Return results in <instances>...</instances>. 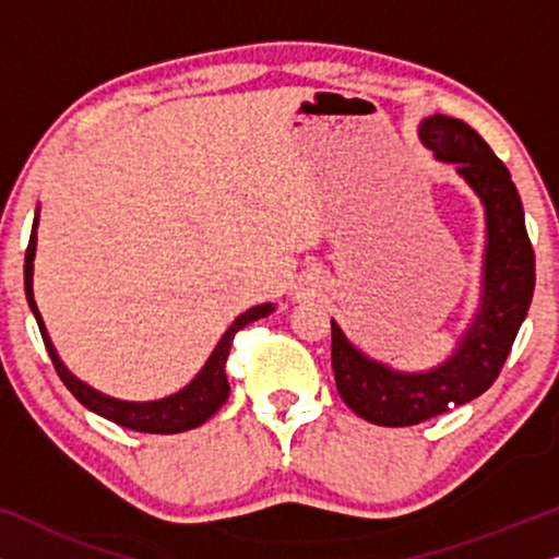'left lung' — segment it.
Masks as SVG:
<instances>
[{
  "mask_svg": "<svg viewBox=\"0 0 559 559\" xmlns=\"http://www.w3.org/2000/svg\"><path fill=\"white\" fill-rule=\"evenodd\" d=\"M419 140L440 163H453L486 211L480 300L453 354L430 371H396L373 361L331 320V361L341 400L381 427H409L476 400L499 377L534 293V249L522 198L507 165L465 121L427 117Z\"/></svg>",
  "mask_w": 559,
  "mask_h": 559,
  "instance_id": "1",
  "label": "left lung"
}]
</instances>
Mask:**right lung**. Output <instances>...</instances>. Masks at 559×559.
Here are the masks:
<instances>
[{"label":"right lung","mask_w":559,"mask_h":559,"mask_svg":"<svg viewBox=\"0 0 559 559\" xmlns=\"http://www.w3.org/2000/svg\"><path fill=\"white\" fill-rule=\"evenodd\" d=\"M35 249H37V216L33 221V234H29V243L25 251V295L60 381L71 389V394L83 404V407H88L91 412H96V415L111 419V423L127 427V430L152 432V435H175V432L193 430V427L203 425L205 419L216 415V412L224 407V402L228 400V389H231L226 379V358H228V350H231L234 335L239 333L243 325L254 323V320L270 316L274 310L272 302H264V305H254V308H249L247 312H241V316L231 323V328L221 335L218 346L213 348V354L209 356V361H205L203 369L198 371V377L190 381L188 386H182L180 392L155 402L114 400V396L96 392V389L88 386L86 381L73 377V373L66 369V364L60 361L58 350L52 346L48 331H45L40 310H37L35 305V295H33Z\"/></svg>","instance_id":"1"}]
</instances>
